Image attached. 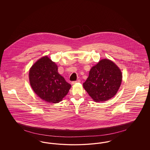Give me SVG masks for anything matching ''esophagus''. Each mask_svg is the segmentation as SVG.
Instances as JSON below:
<instances>
[{"label":"esophagus","mask_w":150,"mask_h":150,"mask_svg":"<svg viewBox=\"0 0 150 150\" xmlns=\"http://www.w3.org/2000/svg\"><path fill=\"white\" fill-rule=\"evenodd\" d=\"M79 82H80V80L79 79V80H76V81H72L71 84L72 85H74V84H76V83H79Z\"/></svg>","instance_id":"1"}]
</instances>
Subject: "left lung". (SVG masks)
<instances>
[{"mask_svg": "<svg viewBox=\"0 0 150 150\" xmlns=\"http://www.w3.org/2000/svg\"><path fill=\"white\" fill-rule=\"evenodd\" d=\"M122 81V73L112 61L102 59L91 69L83 87L95 102H105L117 93Z\"/></svg>", "mask_w": 150, "mask_h": 150, "instance_id": "1", "label": "left lung"}]
</instances>
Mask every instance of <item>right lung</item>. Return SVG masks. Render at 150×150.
<instances>
[{
	"label": "right lung",
	"instance_id": "obj_1",
	"mask_svg": "<svg viewBox=\"0 0 150 150\" xmlns=\"http://www.w3.org/2000/svg\"><path fill=\"white\" fill-rule=\"evenodd\" d=\"M29 75L30 86L34 92L48 103L61 101L71 87L58 74L57 64L47 56L31 66Z\"/></svg>",
	"mask_w": 150,
	"mask_h": 150
}]
</instances>
